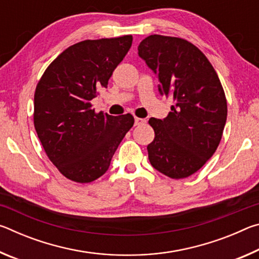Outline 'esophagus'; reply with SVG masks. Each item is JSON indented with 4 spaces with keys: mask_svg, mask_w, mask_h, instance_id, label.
I'll return each instance as SVG.
<instances>
[{
    "mask_svg": "<svg viewBox=\"0 0 259 259\" xmlns=\"http://www.w3.org/2000/svg\"><path fill=\"white\" fill-rule=\"evenodd\" d=\"M143 123H145V120L140 119V117H135V125H140Z\"/></svg>",
    "mask_w": 259,
    "mask_h": 259,
    "instance_id": "1",
    "label": "esophagus"
}]
</instances>
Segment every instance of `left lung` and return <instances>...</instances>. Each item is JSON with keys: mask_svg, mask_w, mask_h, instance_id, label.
I'll use <instances>...</instances> for the list:
<instances>
[{"mask_svg": "<svg viewBox=\"0 0 259 259\" xmlns=\"http://www.w3.org/2000/svg\"><path fill=\"white\" fill-rule=\"evenodd\" d=\"M138 56L157 76L160 95L175 102L163 120L148 121L155 133L148 160L165 176L186 178L221 143L227 117L222 83L207 57L183 38L150 35L140 42Z\"/></svg>", "mask_w": 259, "mask_h": 259, "instance_id": "1", "label": "left lung"}]
</instances>
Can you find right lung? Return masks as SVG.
I'll return each instance as SVG.
<instances>
[{
  "mask_svg": "<svg viewBox=\"0 0 259 259\" xmlns=\"http://www.w3.org/2000/svg\"><path fill=\"white\" fill-rule=\"evenodd\" d=\"M133 36L85 40L49 65L34 95V126L48 157L65 177L90 183L107 171L134 116L95 113L91 100L128 54Z\"/></svg>",
  "mask_w": 259,
  "mask_h": 259,
  "instance_id": "right-lung-1",
  "label": "right lung"
}]
</instances>
